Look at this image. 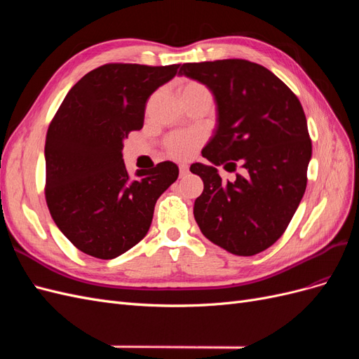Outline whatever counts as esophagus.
<instances>
[{"mask_svg": "<svg viewBox=\"0 0 359 359\" xmlns=\"http://www.w3.org/2000/svg\"><path fill=\"white\" fill-rule=\"evenodd\" d=\"M189 173V166L187 165H180V177H186Z\"/></svg>", "mask_w": 359, "mask_h": 359, "instance_id": "esophagus-1", "label": "esophagus"}]
</instances>
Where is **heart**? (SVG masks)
<instances>
[{
	"label": "heart",
	"mask_w": 359,
	"mask_h": 359,
	"mask_svg": "<svg viewBox=\"0 0 359 359\" xmlns=\"http://www.w3.org/2000/svg\"><path fill=\"white\" fill-rule=\"evenodd\" d=\"M178 94L181 100L190 99V97H211L208 88H206L205 85L194 81L184 82L180 86ZM201 144H202V136L199 133L177 132L168 136L165 148L170 157L178 158V160H186L194 154V151L201 147Z\"/></svg>",
	"instance_id": "heart-1"
}]
</instances>
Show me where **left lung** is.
I'll return each mask as SVG.
<instances>
[{
  "label": "left lung",
  "mask_w": 359,
  "mask_h": 359,
  "mask_svg": "<svg viewBox=\"0 0 359 359\" xmlns=\"http://www.w3.org/2000/svg\"><path fill=\"white\" fill-rule=\"evenodd\" d=\"M180 76L203 83L217 106L214 136L202 149L211 165L193 163L203 181L193 214L211 243L253 256L283 235L307 187L311 158L306 114L277 76L247 60L182 64ZM243 176L224 184L215 165Z\"/></svg>",
  "instance_id": "1"
}]
</instances>
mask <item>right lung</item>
<instances>
[{"instance_id":"obj_1","label":"right lung","mask_w":359,"mask_h":359,"mask_svg":"<svg viewBox=\"0 0 359 359\" xmlns=\"http://www.w3.org/2000/svg\"><path fill=\"white\" fill-rule=\"evenodd\" d=\"M180 64H104L86 73L62 100L48 128L46 203L53 222L85 255L114 259L148 233L154 206L178 178L158 163L128 175L123 140L144 126L145 104Z\"/></svg>"}]
</instances>
